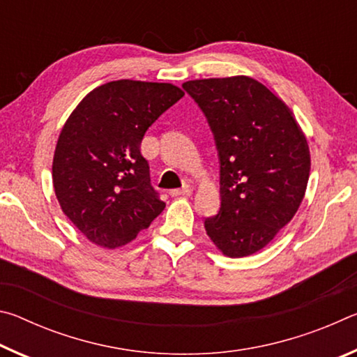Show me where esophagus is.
I'll return each mask as SVG.
<instances>
[{
  "label": "esophagus",
  "instance_id": "1",
  "mask_svg": "<svg viewBox=\"0 0 357 357\" xmlns=\"http://www.w3.org/2000/svg\"><path fill=\"white\" fill-rule=\"evenodd\" d=\"M170 193L173 197H189L192 193V189L189 185H183L181 189H173Z\"/></svg>",
  "mask_w": 357,
  "mask_h": 357
}]
</instances>
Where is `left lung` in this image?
<instances>
[{
  "instance_id": "8db88e82",
  "label": "left lung",
  "mask_w": 357,
  "mask_h": 357,
  "mask_svg": "<svg viewBox=\"0 0 357 357\" xmlns=\"http://www.w3.org/2000/svg\"><path fill=\"white\" fill-rule=\"evenodd\" d=\"M183 88L206 116L219 155L220 209L204 228L225 255H252L298 211L310 174L309 144L293 112L250 77Z\"/></svg>"
}]
</instances>
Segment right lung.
<instances>
[{
  "mask_svg": "<svg viewBox=\"0 0 357 357\" xmlns=\"http://www.w3.org/2000/svg\"><path fill=\"white\" fill-rule=\"evenodd\" d=\"M183 96L170 83L116 80L93 89L66 121L53 187L64 214L91 243L128 244L164 211L140 144Z\"/></svg>",
  "mask_w": 357,
  "mask_h": 357,
  "instance_id": "right-lung-1",
  "label": "right lung"
}]
</instances>
